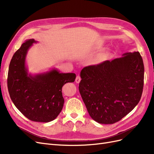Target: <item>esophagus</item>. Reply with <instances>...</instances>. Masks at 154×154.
Listing matches in <instances>:
<instances>
[{
	"label": "esophagus",
	"mask_w": 154,
	"mask_h": 154,
	"mask_svg": "<svg viewBox=\"0 0 154 154\" xmlns=\"http://www.w3.org/2000/svg\"><path fill=\"white\" fill-rule=\"evenodd\" d=\"M80 80H81V78H80V76H76V80H75L76 82L77 83H80Z\"/></svg>",
	"instance_id": "obj_1"
}]
</instances>
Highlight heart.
Listing matches in <instances>:
<instances>
[{
  "mask_svg": "<svg viewBox=\"0 0 154 154\" xmlns=\"http://www.w3.org/2000/svg\"><path fill=\"white\" fill-rule=\"evenodd\" d=\"M101 48H102V44H98V45H97L96 47L94 48V49L95 50H100V49H101ZM106 55H107V54L106 53H103L101 54L100 56H98V57H97L95 59L94 62L96 63H100L101 62H103L104 59L105 58V57H106Z\"/></svg>",
  "mask_w": 154,
  "mask_h": 154,
  "instance_id": "b5f03b06",
  "label": "heart"
}]
</instances>
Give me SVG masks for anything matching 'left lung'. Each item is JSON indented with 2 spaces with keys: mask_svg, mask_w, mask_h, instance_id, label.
I'll return each mask as SVG.
<instances>
[{
  "mask_svg": "<svg viewBox=\"0 0 154 154\" xmlns=\"http://www.w3.org/2000/svg\"><path fill=\"white\" fill-rule=\"evenodd\" d=\"M144 71L138 51L82 69L79 91L91 117L113 124L131 112L141 99Z\"/></svg>",
  "mask_w": 154,
  "mask_h": 154,
  "instance_id": "8db88e82",
  "label": "left lung"
}]
</instances>
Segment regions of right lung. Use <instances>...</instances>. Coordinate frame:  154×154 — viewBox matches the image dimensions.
Returning <instances> with one entry per match:
<instances>
[{"instance_id":"right-lung-1","label":"right lung","mask_w":154,"mask_h":154,"mask_svg":"<svg viewBox=\"0 0 154 154\" xmlns=\"http://www.w3.org/2000/svg\"><path fill=\"white\" fill-rule=\"evenodd\" d=\"M37 41L29 39L13 54L9 66L8 88L14 105L27 118L48 123L57 118L63 109L62 88L66 83L74 82V73L49 71L31 74L26 66L27 51Z\"/></svg>"}]
</instances>
